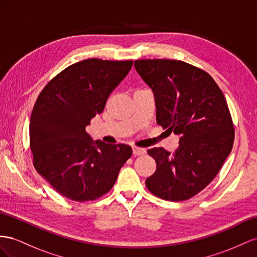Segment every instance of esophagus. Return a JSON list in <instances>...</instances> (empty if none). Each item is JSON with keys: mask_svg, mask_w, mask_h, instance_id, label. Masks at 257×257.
<instances>
[{"mask_svg": "<svg viewBox=\"0 0 257 257\" xmlns=\"http://www.w3.org/2000/svg\"><path fill=\"white\" fill-rule=\"evenodd\" d=\"M146 149H142V148H138V147H135L133 148V153L135 156H139V155H143L146 154Z\"/></svg>", "mask_w": 257, "mask_h": 257, "instance_id": "esophagus-1", "label": "esophagus"}]
</instances>
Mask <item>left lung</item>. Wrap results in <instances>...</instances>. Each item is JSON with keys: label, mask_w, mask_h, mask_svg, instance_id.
<instances>
[{"label": "left lung", "mask_w": 257, "mask_h": 257, "mask_svg": "<svg viewBox=\"0 0 257 257\" xmlns=\"http://www.w3.org/2000/svg\"><path fill=\"white\" fill-rule=\"evenodd\" d=\"M137 71L154 92L156 121L180 136L174 154L148 150L156 162L149 191L180 202L206 188L231 152L234 128L225 95L208 72L178 60H138Z\"/></svg>", "instance_id": "1"}]
</instances>
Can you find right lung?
Segmentation results:
<instances>
[{"label":"right lung","instance_id":"obj_1","mask_svg":"<svg viewBox=\"0 0 257 257\" xmlns=\"http://www.w3.org/2000/svg\"><path fill=\"white\" fill-rule=\"evenodd\" d=\"M133 63L89 58L72 64L51 79L35 103L29 126L32 163L71 201H94L106 194L133 155L129 146L93 142L85 131Z\"/></svg>","mask_w":257,"mask_h":257}]
</instances>
